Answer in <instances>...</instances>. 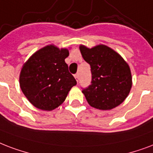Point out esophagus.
<instances>
[{
    "instance_id": "1",
    "label": "esophagus",
    "mask_w": 153,
    "mask_h": 153,
    "mask_svg": "<svg viewBox=\"0 0 153 153\" xmlns=\"http://www.w3.org/2000/svg\"><path fill=\"white\" fill-rule=\"evenodd\" d=\"M74 76H75L76 80V81H77V82H78V80H79V74H76V75Z\"/></svg>"
}]
</instances>
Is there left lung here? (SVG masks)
Returning <instances> with one entry per match:
<instances>
[{"instance_id": "left-lung-1", "label": "left lung", "mask_w": 153, "mask_h": 153, "mask_svg": "<svg viewBox=\"0 0 153 153\" xmlns=\"http://www.w3.org/2000/svg\"><path fill=\"white\" fill-rule=\"evenodd\" d=\"M80 50L84 60L91 66V85L82 90L88 103L100 110L117 107L126 99L132 88L128 65L120 54L104 45L92 48L80 45Z\"/></svg>"}]
</instances>
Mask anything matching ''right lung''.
<instances>
[{"mask_svg": "<svg viewBox=\"0 0 153 153\" xmlns=\"http://www.w3.org/2000/svg\"><path fill=\"white\" fill-rule=\"evenodd\" d=\"M68 54L67 48L50 45L36 51L24 64L20 87L28 101L39 109L51 111L59 107L76 85L65 61Z\"/></svg>", "mask_w": 153, "mask_h": 153, "instance_id": "add662e5", "label": "right lung"}]
</instances>
